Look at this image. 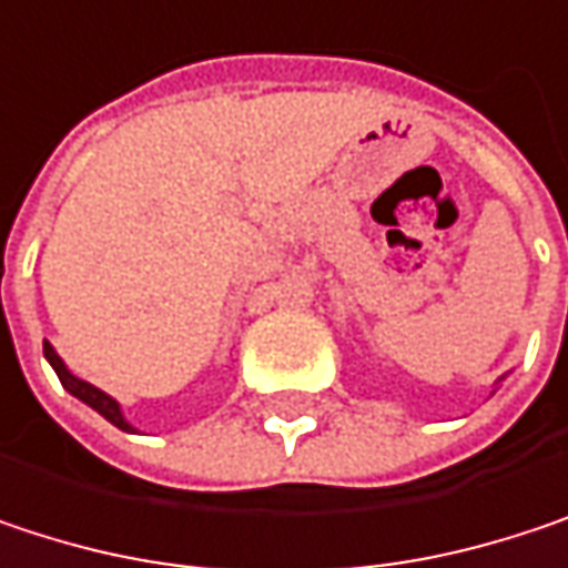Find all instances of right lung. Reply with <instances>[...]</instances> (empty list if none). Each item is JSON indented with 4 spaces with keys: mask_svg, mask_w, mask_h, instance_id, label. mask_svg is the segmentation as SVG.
<instances>
[{
    "mask_svg": "<svg viewBox=\"0 0 568 568\" xmlns=\"http://www.w3.org/2000/svg\"><path fill=\"white\" fill-rule=\"evenodd\" d=\"M45 358H49V365L55 368L58 382L64 385V392H71V395L78 397V400H84L88 407H94L104 420H111L114 427H121V430H134L128 420H124V414H121V404L114 400L111 395H104L101 388H94V385H88V382H81V378H74L71 372H68V365L58 358V352L45 342Z\"/></svg>",
    "mask_w": 568,
    "mask_h": 568,
    "instance_id": "1",
    "label": "right lung"
}]
</instances>
